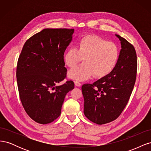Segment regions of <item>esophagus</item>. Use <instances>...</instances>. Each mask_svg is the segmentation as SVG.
I'll use <instances>...</instances> for the list:
<instances>
[{
    "label": "esophagus",
    "mask_w": 151,
    "mask_h": 151,
    "mask_svg": "<svg viewBox=\"0 0 151 151\" xmlns=\"http://www.w3.org/2000/svg\"><path fill=\"white\" fill-rule=\"evenodd\" d=\"M74 84H75V85H76V86H78V87H79V86H81V84L79 83V81H74Z\"/></svg>",
    "instance_id": "34e87169"
}]
</instances>
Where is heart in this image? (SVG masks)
<instances>
[{
	"label": "heart",
	"instance_id": "1",
	"mask_svg": "<svg viewBox=\"0 0 151 151\" xmlns=\"http://www.w3.org/2000/svg\"><path fill=\"white\" fill-rule=\"evenodd\" d=\"M120 57V49L114 42L98 36L86 35L81 37L77 48H68L63 56L65 65L75 66L83 58L84 63L68 72L71 79L84 81L93 76L95 78L107 76L116 67Z\"/></svg>",
	"mask_w": 151,
	"mask_h": 151
}]
</instances>
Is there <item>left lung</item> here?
Masks as SVG:
<instances>
[{
    "label": "left lung",
    "instance_id": "1",
    "mask_svg": "<svg viewBox=\"0 0 151 151\" xmlns=\"http://www.w3.org/2000/svg\"><path fill=\"white\" fill-rule=\"evenodd\" d=\"M116 36L120 40L122 49L115 68L93 84L82 86L84 115L98 125L111 122L120 115L136 80L137 60L135 48L120 35Z\"/></svg>",
    "mask_w": 151,
    "mask_h": 151
}]
</instances>
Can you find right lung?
<instances>
[{
    "mask_svg": "<svg viewBox=\"0 0 151 151\" xmlns=\"http://www.w3.org/2000/svg\"><path fill=\"white\" fill-rule=\"evenodd\" d=\"M74 29H44L26 40L18 58L16 77L25 111L35 122L47 124L60 115L65 95L74 88L67 77L63 55Z\"/></svg>",
    "mask_w": 151,
    "mask_h": 151,
    "instance_id": "right-lung-1",
    "label": "right lung"
}]
</instances>
